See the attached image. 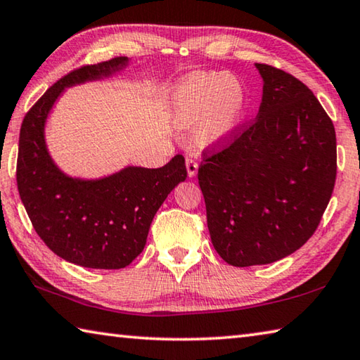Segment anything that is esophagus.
<instances>
[{"label":"esophagus","mask_w":360,"mask_h":360,"mask_svg":"<svg viewBox=\"0 0 360 360\" xmlns=\"http://www.w3.org/2000/svg\"><path fill=\"white\" fill-rule=\"evenodd\" d=\"M186 168H187V176L188 178H195V174H197L198 172V163L195 158H191L188 157L186 160Z\"/></svg>","instance_id":"1"}]
</instances>
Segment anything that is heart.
Listing matches in <instances>:
<instances>
[{"mask_svg": "<svg viewBox=\"0 0 360 360\" xmlns=\"http://www.w3.org/2000/svg\"><path fill=\"white\" fill-rule=\"evenodd\" d=\"M246 90L225 72H195L172 95V115L178 129L193 130L195 143L216 146L233 135L246 112Z\"/></svg>", "mask_w": 360, "mask_h": 360, "instance_id": "b5f03b06", "label": "heart"}]
</instances>
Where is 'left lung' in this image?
<instances>
[{"label": "left lung", "mask_w": 360, "mask_h": 360, "mask_svg": "<svg viewBox=\"0 0 360 360\" xmlns=\"http://www.w3.org/2000/svg\"><path fill=\"white\" fill-rule=\"evenodd\" d=\"M259 114L198 168L212 246L233 266L288 257L318 229L337 176V138L307 85L255 63Z\"/></svg>", "instance_id": "8db88e82"}]
</instances>
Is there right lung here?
<instances>
[{
	"instance_id": "obj_1",
	"label": "right lung",
	"mask_w": 360,
	"mask_h": 360,
	"mask_svg": "<svg viewBox=\"0 0 360 360\" xmlns=\"http://www.w3.org/2000/svg\"><path fill=\"white\" fill-rule=\"evenodd\" d=\"M127 66L129 58L117 57L70 72L30 109L20 129L17 187L30 221L51 251L85 268L130 265L143 252L155 212L187 178L182 155L162 168L127 165L101 178H77L49 152L47 119L65 90L109 79Z\"/></svg>"
}]
</instances>
